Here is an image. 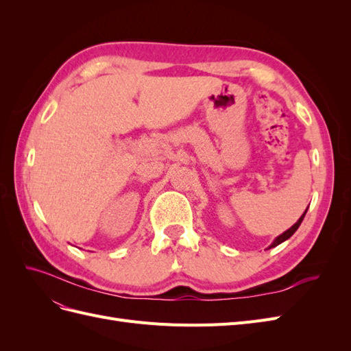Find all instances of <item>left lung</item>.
<instances>
[{"label":"left lung","instance_id":"1","mask_svg":"<svg viewBox=\"0 0 351 351\" xmlns=\"http://www.w3.org/2000/svg\"><path fill=\"white\" fill-rule=\"evenodd\" d=\"M306 212H307V209L304 210V214H303V215L300 217V219H299V221H297V222H295V224H294V226H293L291 228H289V230H287L285 232H282V234H281V236H278L277 239H275V241H274V243L271 244V246H269V249H271V247H275V246H278V244H280V243L285 241L287 239H290V237H291V236L294 234V232H295V230L300 227V224H302V221H303V218H304V215H306Z\"/></svg>","mask_w":351,"mask_h":351}]
</instances>
